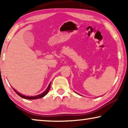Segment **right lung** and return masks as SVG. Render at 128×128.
Here are the masks:
<instances>
[{
	"label": "right lung",
	"mask_w": 128,
	"mask_h": 128,
	"mask_svg": "<svg viewBox=\"0 0 128 128\" xmlns=\"http://www.w3.org/2000/svg\"><path fill=\"white\" fill-rule=\"evenodd\" d=\"M50 83H49L48 87V88H47L46 90L44 91V92H43L42 93V94H41L38 95H36V96H24V95L20 94V93H19L18 92H17V91H16V90H15L14 88H13V90H14L15 92H16V94L19 95V96H20V97H22V98H23L26 99V100H36V99H40V98H42V97L45 96V95L48 94V92L49 89H50Z\"/></svg>",
	"instance_id": "1"
}]
</instances>
